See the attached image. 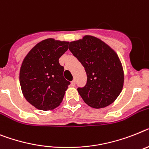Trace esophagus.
Returning <instances> with one entry per match:
<instances>
[{
  "instance_id": "esophagus-1",
  "label": "esophagus",
  "mask_w": 149,
  "mask_h": 149,
  "mask_svg": "<svg viewBox=\"0 0 149 149\" xmlns=\"http://www.w3.org/2000/svg\"><path fill=\"white\" fill-rule=\"evenodd\" d=\"M70 85L72 87H75V86H76V82H75V80H72V82H70Z\"/></svg>"
}]
</instances>
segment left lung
<instances>
[{
    "label": "left lung",
    "instance_id": "obj_1",
    "mask_svg": "<svg viewBox=\"0 0 149 149\" xmlns=\"http://www.w3.org/2000/svg\"><path fill=\"white\" fill-rule=\"evenodd\" d=\"M69 50L84 67L87 82L77 88L88 106L103 108L113 103L123 89L124 74L114 51L99 38L92 36L71 42Z\"/></svg>",
    "mask_w": 149,
    "mask_h": 149
}]
</instances>
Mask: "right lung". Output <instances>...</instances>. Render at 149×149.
Wrapping results in <instances>:
<instances>
[{
	"instance_id": "obj_1",
	"label": "right lung",
	"mask_w": 149,
	"mask_h": 149,
	"mask_svg": "<svg viewBox=\"0 0 149 149\" xmlns=\"http://www.w3.org/2000/svg\"><path fill=\"white\" fill-rule=\"evenodd\" d=\"M68 42L47 38L26 56L19 72V83L27 102L37 109L53 110L62 102L70 84L63 77L59 58L68 50Z\"/></svg>"
}]
</instances>
